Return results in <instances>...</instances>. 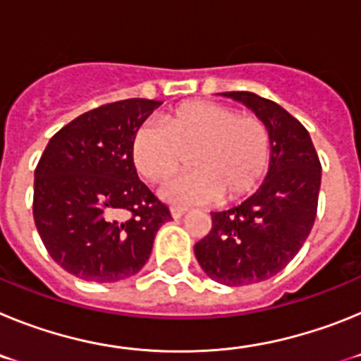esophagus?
I'll use <instances>...</instances> for the list:
<instances>
[{"label":"esophagus","mask_w":361,"mask_h":361,"mask_svg":"<svg viewBox=\"0 0 361 361\" xmlns=\"http://www.w3.org/2000/svg\"><path fill=\"white\" fill-rule=\"evenodd\" d=\"M186 213V208H178V206H171V215H173V219H180V216Z\"/></svg>","instance_id":"34e87169"}]
</instances>
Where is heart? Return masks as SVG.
<instances>
[{
	"instance_id": "heart-1",
	"label": "heart",
	"mask_w": 361,
	"mask_h": 361,
	"mask_svg": "<svg viewBox=\"0 0 361 361\" xmlns=\"http://www.w3.org/2000/svg\"><path fill=\"white\" fill-rule=\"evenodd\" d=\"M193 171L162 190L177 204L235 202L251 195L269 168L271 133L255 114L215 101H188L146 123L132 139V161L149 183H166L186 162Z\"/></svg>"
}]
</instances>
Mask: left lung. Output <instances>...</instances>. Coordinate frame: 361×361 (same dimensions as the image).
Wrapping results in <instances>:
<instances>
[{
  "mask_svg": "<svg viewBox=\"0 0 361 361\" xmlns=\"http://www.w3.org/2000/svg\"><path fill=\"white\" fill-rule=\"evenodd\" d=\"M267 124L269 171L257 193L212 213V229L195 244L204 273L224 286H250L275 276L307 240L318 209L322 164L309 132L275 101L251 92H224Z\"/></svg>",
  "mask_w": 361,
  "mask_h": 361,
  "instance_id": "8db88e82",
  "label": "left lung"
}]
</instances>
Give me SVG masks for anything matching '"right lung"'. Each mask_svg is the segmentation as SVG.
<instances>
[{
	"instance_id": "1",
	"label": "right lung",
	"mask_w": 361,
	"mask_h": 361,
	"mask_svg": "<svg viewBox=\"0 0 361 361\" xmlns=\"http://www.w3.org/2000/svg\"><path fill=\"white\" fill-rule=\"evenodd\" d=\"M124 99L63 126L34 173V222L50 257L86 282L137 275L170 208L137 177L135 130L159 106Z\"/></svg>"
}]
</instances>
